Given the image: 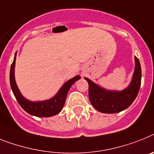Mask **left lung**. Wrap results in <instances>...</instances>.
I'll use <instances>...</instances> for the list:
<instances>
[{
    "instance_id": "1",
    "label": "left lung",
    "mask_w": 154,
    "mask_h": 154,
    "mask_svg": "<svg viewBox=\"0 0 154 154\" xmlns=\"http://www.w3.org/2000/svg\"><path fill=\"white\" fill-rule=\"evenodd\" d=\"M135 68L128 87L121 91H110L99 87L88 78V96L95 109L104 113H119L127 109L136 98L141 86L142 71L139 59L135 57Z\"/></svg>"
}]
</instances>
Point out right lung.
Segmentation results:
<instances>
[{
  "label": "right lung",
  "mask_w": 154,
  "mask_h": 154,
  "mask_svg": "<svg viewBox=\"0 0 154 154\" xmlns=\"http://www.w3.org/2000/svg\"><path fill=\"white\" fill-rule=\"evenodd\" d=\"M15 57L14 58L13 63L11 64V69H10V85H11V90L13 91L15 99L19 103V105L21 106L22 108L28 113L36 116V117H51L59 113L65 104L67 93L69 91L70 87L73 85L75 81L81 78L79 76H76L69 81H66L59 90V92L56 94V95L53 97L52 99L46 100V101L33 103V102L26 99L21 95V93L18 88L15 81Z\"/></svg>",
  "instance_id": "1"
}]
</instances>
